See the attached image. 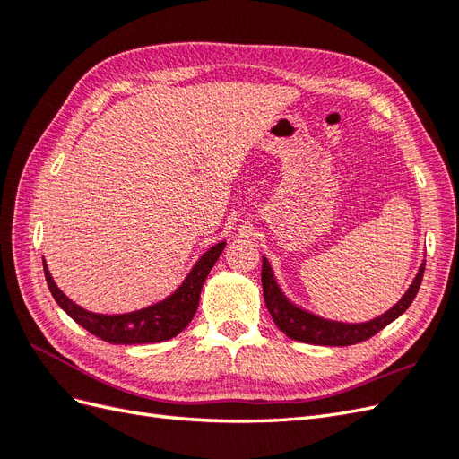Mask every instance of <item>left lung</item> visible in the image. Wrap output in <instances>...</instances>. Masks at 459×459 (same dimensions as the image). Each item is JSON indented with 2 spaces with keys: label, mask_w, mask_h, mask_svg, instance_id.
Listing matches in <instances>:
<instances>
[{
  "label": "left lung",
  "mask_w": 459,
  "mask_h": 459,
  "mask_svg": "<svg viewBox=\"0 0 459 459\" xmlns=\"http://www.w3.org/2000/svg\"><path fill=\"white\" fill-rule=\"evenodd\" d=\"M423 272H425V264L420 268L418 275H415L408 293L398 300V304H394V307L388 312H385L383 316L375 317L366 324L327 322V319H322L314 314H308L293 307V304L283 297L280 287H277L266 258H262V289H264V300H266V307H268V312L272 314V319L287 337L300 342L322 344V346H349L377 335L381 329H385L388 324L394 322L400 314H404L410 304L413 302L415 295H418L423 281Z\"/></svg>",
  "instance_id": "8db88e82"
}]
</instances>
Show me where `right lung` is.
Wrapping results in <instances>:
<instances>
[{"label": "right lung", "mask_w": 459, "mask_h": 459, "mask_svg": "<svg viewBox=\"0 0 459 459\" xmlns=\"http://www.w3.org/2000/svg\"><path fill=\"white\" fill-rule=\"evenodd\" d=\"M224 247L226 243L221 241L214 245L211 251H206L195 264V268L187 275V280L172 297L155 304V307L120 316L91 314L84 308L76 307V304L71 299H66L59 290V287L53 283L46 264L44 273L53 299L57 300L59 307L71 316L78 325L88 329L91 335L113 344L162 342L176 337L178 333H182L193 319V316H195L203 283L208 272H211L216 264L218 256L224 251Z\"/></svg>", "instance_id": "1"}]
</instances>
